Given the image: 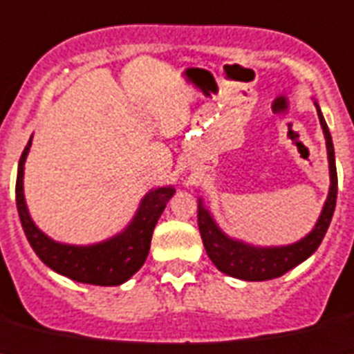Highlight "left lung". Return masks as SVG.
<instances>
[{
  "label": "left lung",
  "mask_w": 354,
  "mask_h": 354,
  "mask_svg": "<svg viewBox=\"0 0 354 354\" xmlns=\"http://www.w3.org/2000/svg\"><path fill=\"white\" fill-rule=\"evenodd\" d=\"M319 122H321L322 132H324L326 148H328L329 162V192L322 206L321 216L317 220L315 227L308 232L306 236L301 238L290 245H274L259 247L247 243L243 240L227 236L220 229L211 211L204 206L202 198H198V231H201L202 241L206 247V252L214 267L220 272L231 277L243 281H267L274 277L283 276L285 272L292 270L299 263L319 249L326 231H328L331 218H333L335 204H337V166H335V150L331 134L326 125V120L321 113V107L315 102Z\"/></svg>",
  "instance_id": "8db88e82"
}]
</instances>
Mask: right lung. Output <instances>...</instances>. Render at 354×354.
<instances>
[{
	"instance_id": "right-lung-1",
	"label": "right lung",
	"mask_w": 354,
	"mask_h": 354,
	"mask_svg": "<svg viewBox=\"0 0 354 354\" xmlns=\"http://www.w3.org/2000/svg\"><path fill=\"white\" fill-rule=\"evenodd\" d=\"M33 138V136H32ZM32 138L21 153L16 180V204L21 225L30 245L44 265L60 276L96 286H118L131 279L143 267L150 250L152 232L166 204L174 197V186L153 188L141 198L134 218L122 232L93 245H69L50 238L35 225L28 213L23 189L25 161L32 147Z\"/></svg>"
}]
</instances>
